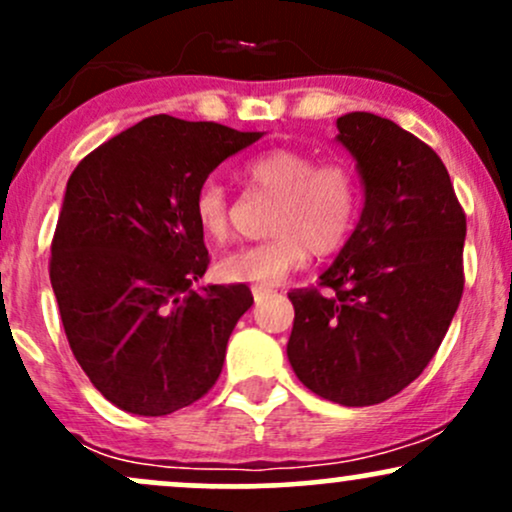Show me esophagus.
Returning a JSON list of instances; mask_svg holds the SVG:
<instances>
[{"label":"esophagus","mask_w":512,"mask_h":512,"mask_svg":"<svg viewBox=\"0 0 512 512\" xmlns=\"http://www.w3.org/2000/svg\"><path fill=\"white\" fill-rule=\"evenodd\" d=\"M274 293V289H269V286H252V298H255V303H262L264 298H269Z\"/></svg>","instance_id":"obj_1"}]
</instances>
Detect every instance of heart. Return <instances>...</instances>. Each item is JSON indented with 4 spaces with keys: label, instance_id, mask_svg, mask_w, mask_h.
Here are the masks:
<instances>
[{
    "label": "heart",
    "instance_id": "1",
    "mask_svg": "<svg viewBox=\"0 0 512 512\" xmlns=\"http://www.w3.org/2000/svg\"><path fill=\"white\" fill-rule=\"evenodd\" d=\"M243 178L255 190L276 197L262 243L240 245L216 262L223 281L274 286L298 269L308 255L339 250L361 209V185L349 163H317L308 151L267 149L243 166ZM192 214L204 238L219 243L228 236L231 204L226 187L207 178L197 187Z\"/></svg>",
    "mask_w": 512,
    "mask_h": 512
}]
</instances>
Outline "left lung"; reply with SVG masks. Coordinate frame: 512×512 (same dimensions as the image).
I'll return each mask as SVG.
<instances>
[{
	"instance_id": "1",
	"label": "left lung",
	"mask_w": 512,
	"mask_h": 512,
	"mask_svg": "<svg viewBox=\"0 0 512 512\" xmlns=\"http://www.w3.org/2000/svg\"><path fill=\"white\" fill-rule=\"evenodd\" d=\"M363 209L317 289L291 291L298 380L344 404H380L421 375L462 298L467 221L436 151L373 113L337 120Z\"/></svg>"
}]
</instances>
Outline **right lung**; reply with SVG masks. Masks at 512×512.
Masks as SVG:
<instances>
[{
    "mask_svg": "<svg viewBox=\"0 0 512 512\" xmlns=\"http://www.w3.org/2000/svg\"><path fill=\"white\" fill-rule=\"evenodd\" d=\"M264 132L154 115L98 146L67 182L50 284L76 361L115 407L166 416L207 395L252 305L245 284H195L209 252L192 202Z\"/></svg>",
    "mask_w": 512,
    "mask_h": 512,
    "instance_id": "add662e5",
    "label": "right lung"
}]
</instances>
